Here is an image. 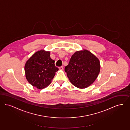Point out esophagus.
Here are the masks:
<instances>
[{
	"mask_svg": "<svg viewBox=\"0 0 130 130\" xmlns=\"http://www.w3.org/2000/svg\"><path fill=\"white\" fill-rule=\"evenodd\" d=\"M59 69H60V70H63V67H62H62H59Z\"/></svg>",
	"mask_w": 130,
	"mask_h": 130,
	"instance_id": "1",
	"label": "esophagus"
}]
</instances>
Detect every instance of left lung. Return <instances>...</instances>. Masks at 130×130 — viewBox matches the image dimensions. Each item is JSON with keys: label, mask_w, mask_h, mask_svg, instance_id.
I'll list each match as a JSON object with an SVG mask.
<instances>
[{"label": "left lung", "mask_w": 130, "mask_h": 130, "mask_svg": "<svg viewBox=\"0 0 130 130\" xmlns=\"http://www.w3.org/2000/svg\"><path fill=\"white\" fill-rule=\"evenodd\" d=\"M64 71L72 85L85 88L92 85L98 76L100 61L88 51H78L72 55Z\"/></svg>", "instance_id": "1"}]
</instances>
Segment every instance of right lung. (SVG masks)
<instances>
[{
  "label": "right lung",
  "mask_w": 130,
  "mask_h": 130,
  "mask_svg": "<svg viewBox=\"0 0 130 130\" xmlns=\"http://www.w3.org/2000/svg\"><path fill=\"white\" fill-rule=\"evenodd\" d=\"M54 62L48 51L42 50L35 53L25 66L26 77L28 83L40 89L46 87L59 70Z\"/></svg>",
  "instance_id": "obj_1"
}]
</instances>
